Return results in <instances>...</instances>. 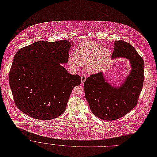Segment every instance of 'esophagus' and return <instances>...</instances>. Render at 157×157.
Wrapping results in <instances>:
<instances>
[{
  "mask_svg": "<svg viewBox=\"0 0 157 157\" xmlns=\"http://www.w3.org/2000/svg\"><path fill=\"white\" fill-rule=\"evenodd\" d=\"M86 78V76L85 75H82L81 76V83H83L85 82Z\"/></svg>",
  "mask_w": 157,
  "mask_h": 157,
  "instance_id": "esophagus-1",
  "label": "esophagus"
}]
</instances>
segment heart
Wrapping results in <instances>:
<instances>
[{
	"instance_id": "1",
	"label": "heart",
	"mask_w": 157,
	"mask_h": 157,
	"mask_svg": "<svg viewBox=\"0 0 157 157\" xmlns=\"http://www.w3.org/2000/svg\"><path fill=\"white\" fill-rule=\"evenodd\" d=\"M111 56V51L102 48L101 44L93 41L81 44L74 51L75 65H87V71L91 73L100 71L106 64Z\"/></svg>"
}]
</instances>
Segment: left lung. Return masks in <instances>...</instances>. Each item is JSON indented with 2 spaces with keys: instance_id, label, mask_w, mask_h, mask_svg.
<instances>
[{
  "instance_id": "obj_1",
  "label": "left lung",
  "mask_w": 157,
  "mask_h": 157,
  "mask_svg": "<svg viewBox=\"0 0 157 157\" xmlns=\"http://www.w3.org/2000/svg\"><path fill=\"white\" fill-rule=\"evenodd\" d=\"M119 57L128 59L132 68L121 86H112L102 72L91 75L84 82L85 95L91 112L106 121L117 119L130 112L137 105L143 87L144 62L136 49L124 41H116L112 59Z\"/></svg>"
}]
</instances>
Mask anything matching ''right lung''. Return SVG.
<instances>
[{"label": "right lung", "instance_id": "right-lung-1", "mask_svg": "<svg viewBox=\"0 0 157 157\" xmlns=\"http://www.w3.org/2000/svg\"><path fill=\"white\" fill-rule=\"evenodd\" d=\"M67 40L39 41L15 54L9 72V83L17 107L40 120L54 119L63 113L73 88L80 77L69 74L61 65L69 57Z\"/></svg>", "mask_w": 157, "mask_h": 157}]
</instances>
